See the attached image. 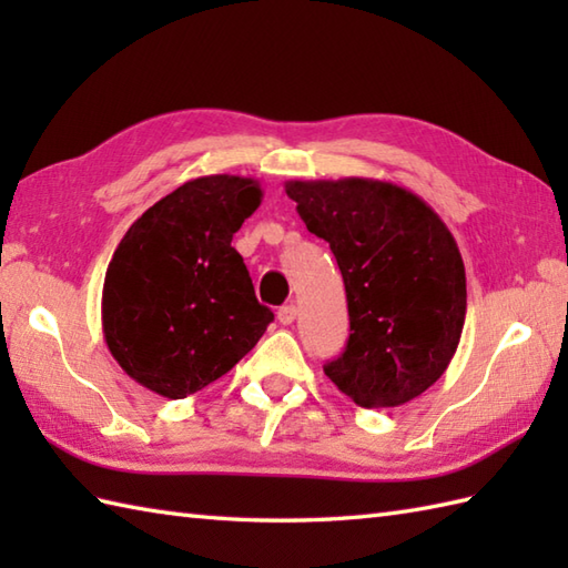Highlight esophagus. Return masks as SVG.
Wrapping results in <instances>:
<instances>
[{
    "mask_svg": "<svg viewBox=\"0 0 568 568\" xmlns=\"http://www.w3.org/2000/svg\"><path fill=\"white\" fill-rule=\"evenodd\" d=\"M295 317H297L295 305H283L281 310H277V322H281V324H293Z\"/></svg>",
    "mask_w": 568,
    "mask_h": 568,
    "instance_id": "obj_1",
    "label": "esophagus"
}]
</instances>
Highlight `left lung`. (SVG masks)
<instances>
[{"instance_id": "obj_1", "label": "left lung", "mask_w": 568, "mask_h": 568, "mask_svg": "<svg viewBox=\"0 0 568 568\" xmlns=\"http://www.w3.org/2000/svg\"><path fill=\"white\" fill-rule=\"evenodd\" d=\"M312 234L329 241L352 334L324 366L361 407L409 403L442 378L466 320V271L429 204L371 178L287 180Z\"/></svg>"}]
</instances>
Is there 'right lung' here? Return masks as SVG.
<instances>
[{
	"label": "right lung",
	"mask_w": 568,
	"mask_h": 568,
	"mask_svg": "<svg viewBox=\"0 0 568 568\" xmlns=\"http://www.w3.org/2000/svg\"><path fill=\"white\" fill-rule=\"evenodd\" d=\"M261 197L253 178L187 180L119 241L104 275L102 332L116 364L143 388L171 400L202 390L273 322L232 246Z\"/></svg>",
	"instance_id": "obj_1"
}]
</instances>
